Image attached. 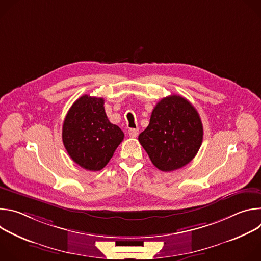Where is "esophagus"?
I'll use <instances>...</instances> for the list:
<instances>
[{
  "label": "esophagus",
  "mask_w": 261,
  "mask_h": 261,
  "mask_svg": "<svg viewBox=\"0 0 261 261\" xmlns=\"http://www.w3.org/2000/svg\"><path fill=\"white\" fill-rule=\"evenodd\" d=\"M138 133H139L138 129H129V131H128V134H129V136H130V137H132V138H135V137H137Z\"/></svg>",
  "instance_id": "34e87169"
}]
</instances>
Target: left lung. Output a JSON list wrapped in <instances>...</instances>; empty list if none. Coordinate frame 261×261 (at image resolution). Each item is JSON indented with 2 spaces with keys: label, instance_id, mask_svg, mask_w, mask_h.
Wrapping results in <instances>:
<instances>
[{
  "label": "left lung",
  "instance_id": "1",
  "mask_svg": "<svg viewBox=\"0 0 261 261\" xmlns=\"http://www.w3.org/2000/svg\"><path fill=\"white\" fill-rule=\"evenodd\" d=\"M202 137V123L195 107L187 99L171 95L156 104L150 124L138 140L158 169L172 171L196 156Z\"/></svg>",
  "mask_w": 261,
  "mask_h": 261
}]
</instances>
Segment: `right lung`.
<instances>
[{"instance_id": "add662e5", "label": "right lung", "mask_w": 261, "mask_h": 261, "mask_svg": "<svg viewBox=\"0 0 261 261\" xmlns=\"http://www.w3.org/2000/svg\"><path fill=\"white\" fill-rule=\"evenodd\" d=\"M62 138L74 162L87 170L98 171L114 156L124 133L109 122L103 98L84 95L68 110Z\"/></svg>"}]
</instances>
